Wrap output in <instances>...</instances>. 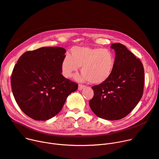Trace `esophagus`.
<instances>
[{
	"instance_id": "esophagus-1",
	"label": "esophagus",
	"mask_w": 159,
	"mask_h": 159,
	"mask_svg": "<svg viewBox=\"0 0 159 159\" xmlns=\"http://www.w3.org/2000/svg\"><path fill=\"white\" fill-rule=\"evenodd\" d=\"M84 88H85V86H84V85H79L78 89H79V91H80V90H82Z\"/></svg>"
}]
</instances>
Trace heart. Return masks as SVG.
<instances>
[{
    "instance_id": "b5f03b06",
    "label": "heart",
    "mask_w": 159,
    "mask_h": 159,
    "mask_svg": "<svg viewBox=\"0 0 159 159\" xmlns=\"http://www.w3.org/2000/svg\"><path fill=\"white\" fill-rule=\"evenodd\" d=\"M114 66L115 56L109 49L73 47L71 56L67 54L63 58L61 69L63 76L70 78L81 66L82 74L76 77L77 80L100 84L110 77Z\"/></svg>"
}]
</instances>
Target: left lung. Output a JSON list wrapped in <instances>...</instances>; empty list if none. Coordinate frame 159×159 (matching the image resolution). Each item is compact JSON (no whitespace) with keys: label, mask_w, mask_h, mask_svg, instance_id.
Wrapping results in <instances>:
<instances>
[{"label":"left lung","mask_w":159,"mask_h":159,"mask_svg":"<svg viewBox=\"0 0 159 159\" xmlns=\"http://www.w3.org/2000/svg\"><path fill=\"white\" fill-rule=\"evenodd\" d=\"M115 66L110 77L94 86L89 101L92 111L107 120H118L128 115L140 101L143 93V65L133 53L121 43H113Z\"/></svg>","instance_id":"obj_1"}]
</instances>
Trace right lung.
<instances>
[{
  "label": "right lung",
  "instance_id": "right-lung-1",
  "mask_svg": "<svg viewBox=\"0 0 159 159\" xmlns=\"http://www.w3.org/2000/svg\"><path fill=\"white\" fill-rule=\"evenodd\" d=\"M66 52L62 47H41L25 52L15 65L11 78L12 92L21 110L32 119L53 118L77 89V84L61 74Z\"/></svg>",
  "mask_w": 159,
  "mask_h": 159
}]
</instances>
